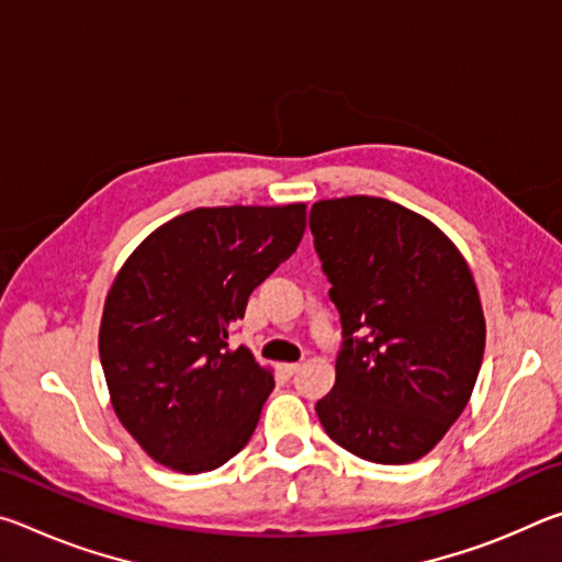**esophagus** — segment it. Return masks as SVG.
I'll return each instance as SVG.
<instances>
[{"mask_svg":"<svg viewBox=\"0 0 562 562\" xmlns=\"http://www.w3.org/2000/svg\"><path fill=\"white\" fill-rule=\"evenodd\" d=\"M280 372L284 376H292V374L300 372V364H294V361H288V364H280Z\"/></svg>","mask_w":562,"mask_h":562,"instance_id":"34e87169","label":"esophagus"}]
</instances>
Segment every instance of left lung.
Here are the masks:
<instances>
[{
    "label": "left lung",
    "mask_w": 562,
    "mask_h": 562,
    "mask_svg": "<svg viewBox=\"0 0 562 562\" xmlns=\"http://www.w3.org/2000/svg\"><path fill=\"white\" fill-rule=\"evenodd\" d=\"M310 231L345 337L319 422L359 459L418 461L461 416L483 361L469 262L429 217L384 198L319 201Z\"/></svg>",
    "instance_id": "left-lung-1"
}]
</instances>
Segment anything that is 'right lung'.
I'll use <instances>...</instances> for the list:
<instances>
[{"label": "right lung", "mask_w": 562, "mask_h": 562, "mask_svg": "<svg viewBox=\"0 0 562 562\" xmlns=\"http://www.w3.org/2000/svg\"><path fill=\"white\" fill-rule=\"evenodd\" d=\"M304 203L195 207L156 227L103 302L111 406L150 459L213 471L250 441L272 369L227 347L247 297L302 240Z\"/></svg>", "instance_id": "right-lung-1"}]
</instances>
